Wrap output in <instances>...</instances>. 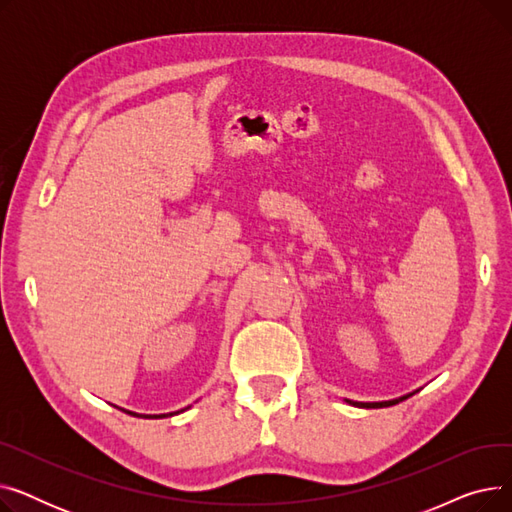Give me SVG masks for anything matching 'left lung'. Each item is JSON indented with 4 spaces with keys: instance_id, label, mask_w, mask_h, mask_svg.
<instances>
[{
    "instance_id": "8db88e82",
    "label": "left lung",
    "mask_w": 512,
    "mask_h": 512,
    "mask_svg": "<svg viewBox=\"0 0 512 512\" xmlns=\"http://www.w3.org/2000/svg\"><path fill=\"white\" fill-rule=\"evenodd\" d=\"M413 394H415V392L405 394V396H400V398H392V400H382V402H359V400H348V398H346V402H348V405H353V407H363V409H382V407L398 405V402H402V400L409 398V396H413Z\"/></svg>"
}]
</instances>
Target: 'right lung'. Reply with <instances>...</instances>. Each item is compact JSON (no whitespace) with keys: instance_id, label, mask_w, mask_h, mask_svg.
<instances>
[{"instance_id":"right-lung-1","label":"right lung","mask_w":512,"mask_h":512,"mask_svg":"<svg viewBox=\"0 0 512 512\" xmlns=\"http://www.w3.org/2000/svg\"><path fill=\"white\" fill-rule=\"evenodd\" d=\"M188 409V407H186ZM124 413H128V415H134V417H143V419H161V417H172V415H176V413H180V411H176V413H164V415H139V413H132V411H126V409H122ZM184 411V409H182Z\"/></svg>"}]
</instances>
